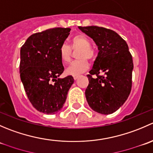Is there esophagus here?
<instances>
[{"label": "esophagus", "instance_id": "obj_1", "mask_svg": "<svg viewBox=\"0 0 153 153\" xmlns=\"http://www.w3.org/2000/svg\"><path fill=\"white\" fill-rule=\"evenodd\" d=\"M79 76H80V75H73V78H74V79H75V80H77L78 78H79Z\"/></svg>", "mask_w": 153, "mask_h": 153}]
</instances>
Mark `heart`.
<instances>
[{"mask_svg":"<svg viewBox=\"0 0 153 153\" xmlns=\"http://www.w3.org/2000/svg\"><path fill=\"white\" fill-rule=\"evenodd\" d=\"M73 51L76 52L77 61H74L71 65L66 69L68 75H79L85 72L89 67L87 59L92 60L95 58V51L91 47L90 41L84 35H77L72 38L71 41V47L64 44L61 46L59 53L61 59L64 64H67L71 61Z\"/></svg>","mask_w":153,"mask_h":153,"instance_id":"b5f03b06","label":"heart"}]
</instances>
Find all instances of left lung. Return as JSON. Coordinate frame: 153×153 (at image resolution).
Wrapping results in <instances>:
<instances>
[{
    "mask_svg": "<svg viewBox=\"0 0 153 153\" xmlns=\"http://www.w3.org/2000/svg\"><path fill=\"white\" fill-rule=\"evenodd\" d=\"M78 28L92 38L99 50L93 67L87 75L86 101L98 113H113L124 104L132 88L133 62L129 47L126 41L111 29L96 26ZM101 73L104 75L101 76Z\"/></svg>",
    "mask_w": 153,
    "mask_h": 153,
    "instance_id": "8db88e82",
    "label": "left lung"
}]
</instances>
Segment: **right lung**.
<instances>
[{
	"label": "right lung",
	"mask_w": 153,
	"mask_h": 153,
	"mask_svg": "<svg viewBox=\"0 0 153 153\" xmlns=\"http://www.w3.org/2000/svg\"><path fill=\"white\" fill-rule=\"evenodd\" d=\"M70 30L58 27L35 33L21 48V80L31 104L43 113L61 110L74 83L72 75L59 78L64 70L59 49Z\"/></svg>",
	"instance_id": "right-lung-1"
}]
</instances>
